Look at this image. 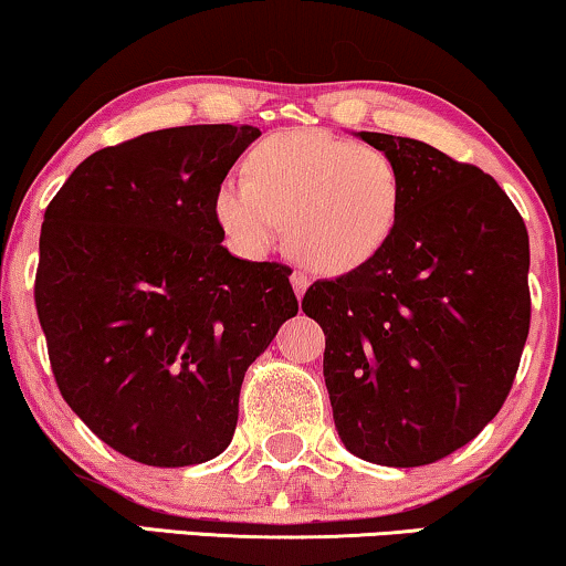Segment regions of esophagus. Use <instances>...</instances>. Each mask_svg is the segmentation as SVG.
I'll return each instance as SVG.
<instances>
[{"mask_svg":"<svg viewBox=\"0 0 566 566\" xmlns=\"http://www.w3.org/2000/svg\"><path fill=\"white\" fill-rule=\"evenodd\" d=\"M291 285H293V291H296V296L301 298L306 293V289H310V277H306L304 273H293Z\"/></svg>","mask_w":566,"mask_h":566,"instance_id":"esophagus-1","label":"esophagus"}]
</instances>
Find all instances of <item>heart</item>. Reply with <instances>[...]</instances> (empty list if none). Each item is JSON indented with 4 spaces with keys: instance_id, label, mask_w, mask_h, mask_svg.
<instances>
[{
    "instance_id": "b5f03b06",
    "label": "heart",
    "mask_w": 566,
    "mask_h": 566,
    "mask_svg": "<svg viewBox=\"0 0 566 566\" xmlns=\"http://www.w3.org/2000/svg\"><path fill=\"white\" fill-rule=\"evenodd\" d=\"M406 205V176L392 156L317 129L262 137L247 179L216 189V218L239 252L265 254L283 237L301 265L346 275L390 244Z\"/></svg>"
}]
</instances>
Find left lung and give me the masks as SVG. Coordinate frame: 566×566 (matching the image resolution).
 Wrapping results in <instances>:
<instances>
[{
    "label": "left lung",
    "mask_w": 566,
    "mask_h": 566,
    "mask_svg": "<svg viewBox=\"0 0 566 566\" xmlns=\"http://www.w3.org/2000/svg\"><path fill=\"white\" fill-rule=\"evenodd\" d=\"M395 158L406 205L369 265L312 283L335 429L361 460L429 465L504 406L531 329L525 220L479 166L410 137L358 132Z\"/></svg>",
    "instance_id": "obj_1"
}]
</instances>
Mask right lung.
<instances>
[{
  "mask_svg": "<svg viewBox=\"0 0 566 566\" xmlns=\"http://www.w3.org/2000/svg\"><path fill=\"white\" fill-rule=\"evenodd\" d=\"M260 129L192 124L85 158L49 202L35 312L67 406L156 468L231 444L249 364L298 301L281 262L220 241L216 189Z\"/></svg>",
  "mask_w": 566,
  "mask_h": 566,
  "instance_id": "right-lung-1",
  "label": "right lung"
}]
</instances>
